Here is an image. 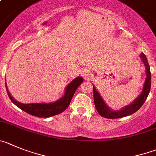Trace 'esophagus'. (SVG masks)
<instances>
[{
    "mask_svg": "<svg viewBox=\"0 0 156 156\" xmlns=\"http://www.w3.org/2000/svg\"><path fill=\"white\" fill-rule=\"evenodd\" d=\"M89 73H90L89 70H88L87 69H83L82 70V76L84 79H87L90 75Z\"/></svg>",
    "mask_w": 156,
    "mask_h": 156,
    "instance_id": "1",
    "label": "esophagus"
}]
</instances>
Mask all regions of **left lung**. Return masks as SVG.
Returning a JSON list of instances; mask_svg holds the SVG:
<instances>
[{
  "mask_svg": "<svg viewBox=\"0 0 156 156\" xmlns=\"http://www.w3.org/2000/svg\"><path fill=\"white\" fill-rule=\"evenodd\" d=\"M140 57L142 59V62H144V65L145 66V72H146V79H145V83H144L143 90L141 92V95L133 101V103L128 106L123 108L121 111H112L111 108L107 106V104L104 103V100L101 98L99 93L98 92L97 89L94 85V101L95 108L99 113L101 116L104 117L105 118H109V119H114V118H124V117L128 116L131 114L136 112L140 108H141L145 101H146L148 98V94L151 89V72H150V67L148 65V60H147L146 56L144 53H141Z\"/></svg>",
  "mask_w": 156,
  "mask_h": 156,
  "instance_id": "1",
  "label": "left lung"
}]
</instances>
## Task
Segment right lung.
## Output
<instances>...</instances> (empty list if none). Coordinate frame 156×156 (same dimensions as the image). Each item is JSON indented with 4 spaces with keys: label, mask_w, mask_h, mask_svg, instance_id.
<instances>
[{
    "label": "right lung",
    "mask_w": 156,
    "mask_h": 156,
    "mask_svg": "<svg viewBox=\"0 0 156 156\" xmlns=\"http://www.w3.org/2000/svg\"><path fill=\"white\" fill-rule=\"evenodd\" d=\"M83 81V79L81 76L76 77L67 86L66 88L65 94L62 98L55 102L48 103V104H45V103L22 104V103L18 102L16 100L14 99L12 96L10 94L6 83H5V86H6V90L9 98L20 109L31 115L38 117V118H49V117L54 116V115L63 112L68 108L74 93L78 87L82 83Z\"/></svg>",
    "instance_id": "obj_1"
}]
</instances>
